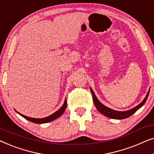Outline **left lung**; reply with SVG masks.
Instances as JSON below:
<instances>
[{
	"instance_id": "left-lung-1",
	"label": "left lung",
	"mask_w": 154,
	"mask_h": 154,
	"mask_svg": "<svg viewBox=\"0 0 154 154\" xmlns=\"http://www.w3.org/2000/svg\"><path fill=\"white\" fill-rule=\"evenodd\" d=\"M90 88V91H91V93L92 94V99H93L94 106H95L97 109L101 113H102L103 115L106 116L110 118V119H118V120L127 119V118L130 117V116L133 114L134 113H135L139 109H140L141 107L145 104V102H146L147 98H148L149 91H150V90H149V91L147 92L146 95L144 99V100H143L140 104H138L137 106H136L135 107H134V108L130 109V110L119 111H116V110H113V109H111L110 108H109V107L104 106L103 104H102V103L99 101L98 99L97 98L95 94H94V92L93 90H92V88Z\"/></svg>"
}]
</instances>
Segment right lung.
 Returning <instances> with one entry per match:
<instances>
[{
    "instance_id": "right-lung-1",
    "label": "right lung",
    "mask_w": 154,
    "mask_h": 154,
    "mask_svg": "<svg viewBox=\"0 0 154 154\" xmlns=\"http://www.w3.org/2000/svg\"><path fill=\"white\" fill-rule=\"evenodd\" d=\"M66 108V98L64 100V104H63L62 106L61 107V108L59 109L56 111V112H54L51 114L49 116H47V117H45V118H43V119H33V118H31V117H28V116H26L22 114V113H19L18 111H17L15 110V111L17 113H19L20 116H22L23 118H24L25 119L28 120V121L32 122V123H37V124H43V123H49V122H51L52 121H54V120H55L57 119L60 116L62 115V113L64 112L65 109Z\"/></svg>"
}]
</instances>
